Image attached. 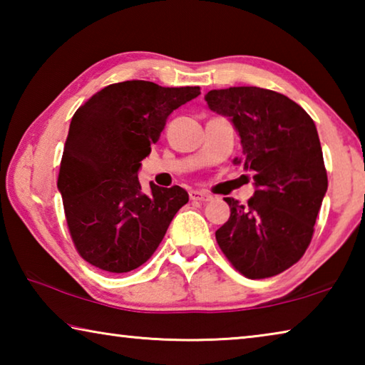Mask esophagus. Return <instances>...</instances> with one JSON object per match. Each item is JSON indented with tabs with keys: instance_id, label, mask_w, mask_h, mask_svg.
Returning <instances> with one entry per match:
<instances>
[{
	"instance_id": "1",
	"label": "esophagus",
	"mask_w": 365,
	"mask_h": 365,
	"mask_svg": "<svg viewBox=\"0 0 365 365\" xmlns=\"http://www.w3.org/2000/svg\"><path fill=\"white\" fill-rule=\"evenodd\" d=\"M190 200L193 201H200V202H207L212 200V195L206 193V191H200V190H191L190 191Z\"/></svg>"
}]
</instances>
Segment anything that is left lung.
<instances>
[{"label": "left lung", "instance_id": "obj_1", "mask_svg": "<svg viewBox=\"0 0 365 365\" xmlns=\"http://www.w3.org/2000/svg\"><path fill=\"white\" fill-rule=\"evenodd\" d=\"M209 108L230 117L256 191L248 205L225 197L230 219L215 232L219 248L246 279L292 267L314 235L329 180L316 123L299 104L257 86L211 90Z\"/></svg>", "mask_w": 365, "mask_h": 365}]
</instances>
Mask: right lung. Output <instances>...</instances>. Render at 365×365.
I'll list each match as a JSON object with an SVG mask.
<instances>
[{
	"mask_svg": "<svg viewBox=\"0 0 365 365\" xmlns=\"http://www.w3.org/2000/svg\"><path fill=\"white\" fill-rule=\"evenodd\" d=\"M200 86L165 88L127 80L98 91L73 114L61 159L58 188L73 246L95 267L123 274L158 250L188 193L150 183L141 191L140 163L158 143L172 110Z\"/></svg>",
	"mask_w": 365,
	"mask_h": 365,
	"instance_id": "1",
	"label": "right lung"
}]
</instances>
